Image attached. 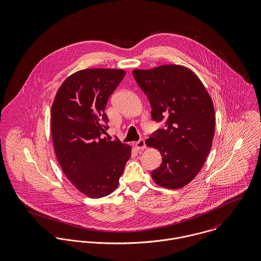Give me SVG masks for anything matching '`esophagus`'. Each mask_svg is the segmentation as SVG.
<instances>
[{"mask_svg": "<svg viewBox=\"0 0 261 261\" xmlns=\"http://www.w3.org/2000/svg\"><path fill=\"white\" fill-rule=\"evenodd\" d=\"M135 147H136V149H138V150H144V149H146L145 141H144V140H140V141H138V142L136 143Z\"/></svg>", "mask_w": 261, "mask_h": 261, "instance_id": "34e87169", "label": "esophagus"}]
</instances>
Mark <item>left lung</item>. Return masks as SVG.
<instances>
[{
    "mask_svg": "<svg viewBox=\"0 0 261 261\" xmlns=\"http://www.w3.org/2000/svg\"><path fill=\"white\" fill-rule=\"evenodd\" d=\"M133 75L149 99L151 118L165 123L146 141L163 160L151 178L167 189L185 187L198 175L211 149L213 101L199 77L185 66L135 69Z\"/></svg>",
    "mask_w": 261,
    "mask_h": 261,
    "instance_id": "1",
    "label": "left lung"
}]
</instances>
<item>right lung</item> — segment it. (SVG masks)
I'll list each match as a JSON object with an SVG mask.
<instances>
[{"label":"right lung","instance_id":"add662e5","mask_svg":"<svg viewBox=\"0 0 261 261\" xmlns=\"http://www.w3.org/2000/svg\"><path fill=\"white\" fill-rule=\"evenodd\" d=\"M124 75L122 69L79 70L64 80L52 103L56 158L72 185L89 198L112 193L130 158V146L102 138L109 97Z\"/></svg>","mask_w":261,"mask_h":261}]
</instances>
